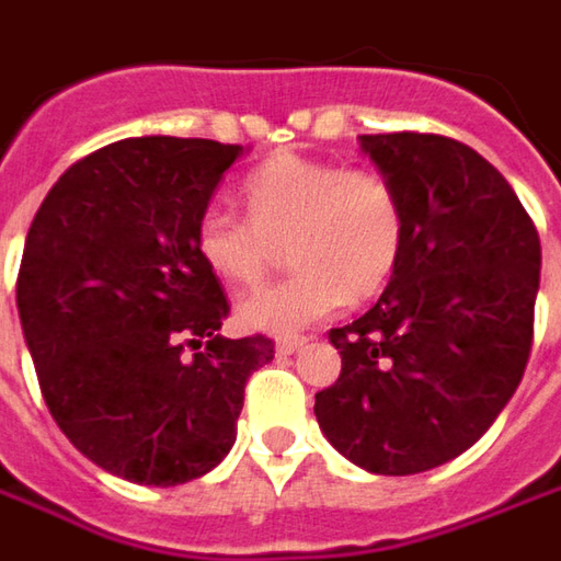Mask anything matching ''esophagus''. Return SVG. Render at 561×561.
I'll return each mask as SVG.
<instances>
[{"instance_id":"esophagus-1","label":"esophagus","mask_w":561,"mask_h":561,"mask_svg":"<svg viewBox=\"0 0 561 561\" xmlns=\"http://www.w3.org/2000/svg\"><path fill=\"white\" fill-rule=\"evenodd\" d=\"M306 342V336H280L277 340V355H296Z\"/></svg>"}]
</instances>
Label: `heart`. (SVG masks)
<instances>
[{
	"label": "heart",
	"mask_w": 561,
	"mask_h": 561,
	"mask_svg": "<svg viewBox=\"0 0 561 561\" xmlns=\"http://www.w3.org/2000/svg\"><path fill=\"white\" fill-rule=\"evenodd\" d=\"M247 215L206 206L194 250L228 287H255L289 247L293 277L237 302V321L262 333H296L340 311L348 296L386 287L408 243L398 187L377 169H345L277 153L243 182Z\"/></svg>",
	"instance_id": "heart-1"
}]
</instances>
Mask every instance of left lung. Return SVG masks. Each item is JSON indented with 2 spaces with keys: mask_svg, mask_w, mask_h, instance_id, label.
Here are the masks:
<instances>
[{
  "mask_svg": "<svg viewBox=\"0 0 561 561\" xmlns=\"http://www.w3.org/2000/svg\"><path fill=\"white\" fill-rule=\"evenodd\" d=\"M404 201L408 243L379 302L330 330L340 379L314 394L327 442L367 472L460 457L522 382L535 340L540 237L516 191L445 135H360Z\"/></svg>",
  "mask_w": 561,
  "mask_h": 561,
  "instance_id": "1",
  "label": "left lung"
}]
</instances>
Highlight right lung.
<instances>
[{
    "label": "right lung",
    "mask_w": 561,
    "mask_h": 561,
    "mask_svg": "<svg viewBox=\"0 0 561 561\" xmlns=\"http://www.w3.org/2000/svg\"><path fill=\"white\" fill-rule=\"evenodd\" d=\"M243 153L209 138H123L77 160L26 231L18 314L45 404L111 476L172 488L237 438L274 342L228 340V296L194 225Z\"/></svg>",
    "instance_id": "obj_1"
}]
</instances>
